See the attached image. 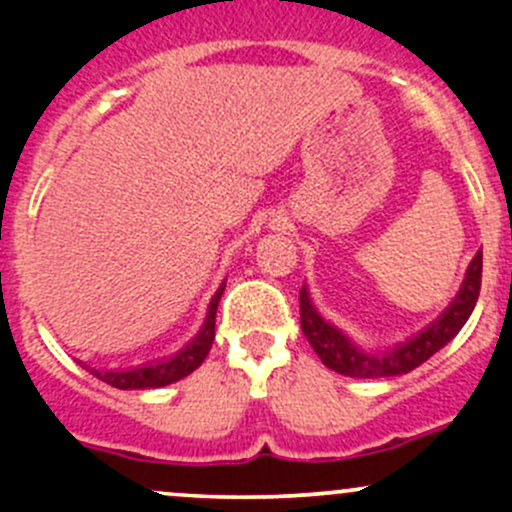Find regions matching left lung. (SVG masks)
I'll return each instance as SVG.
<instances>
[{"mask_svg":"<svg viewBox=\"0 0 512 512\" xmlns=\"http://www.w3.org/2000/svg\"><path fill=\"white\" fill-rule=\"evenodd\" d=\"M480 277H483V252L478 250L471 267H468L461 292L453 299L451 307L443 312V317L436 324H431L426 332L418 334L416 339H411L409 344H401L399 349L384 356L359 352L339 329L324 322L317 314V309L312 307V302H309V294L304 287L299 289V324H302L304 337L312 344L314 352L319 354L322 364L334 369L337 374L354 376V379H379V376L409 374L411 369L431 359L438 349L446 347L461 332V327L471 317L473 307L478 302Z\"/></svg>","mask_w":512,"mask_h":512,"instance_id":"obj_1","label":"left lung"}]
</instances>
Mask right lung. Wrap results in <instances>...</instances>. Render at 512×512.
I'll list each match as a JSON object with an SVG mask.
<instances>
[{
    "mask_svg": "<svg viewBox=\"0 0 512 512\" xmlns=\"http://www.w3.org/2000/svg\"><path fill=\"white\" fill-rule=\"evenodd\" d=\"M223 289H218V294L213 297L208 309V319H205L203 329H200L198 337L173 356V359H165L160 364H148V366H138V369H128V371H96L91 369V374L96 379L106 381L108 386L113 389H158V386H168L173 381L183 379L188 376L190 371L198 369L200 364L205 361L208 356L210 347H213V339H215V312H218V302L223 297ZM89 369V366H86Z\"/></svg>",
    "mask_w": 512,
    "mask_h": 512,
    "instance_id": "right-lung-1",
    "label": "right lung"
}]
</instances>
